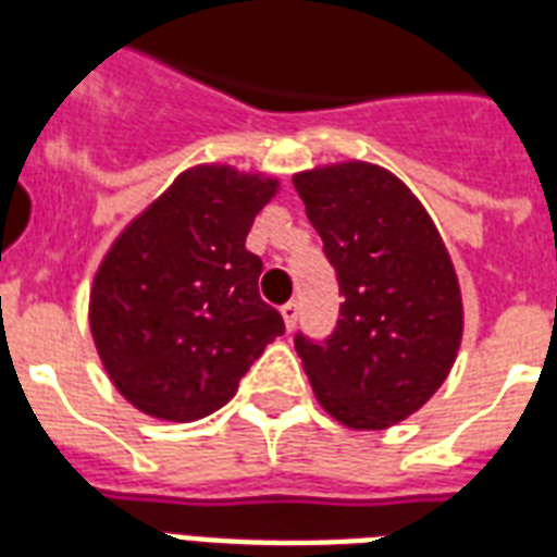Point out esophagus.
<instances>
[{
	"label": "esophagus",
	"mask_w": 557,
	"mask_h": 557,
	"mask_svg": "<svg viewBox=\"0 0 557 557\" xmlns=\"http://www.w3.org/2000/svg\"><path fill=\"white\" fill-rule=\"evenodd\" d=\"M282 317H284V325H287V331H293L296 319H299V305H296V301H287V305H282Z\"/></svg>",
	"instance_id": "1"
}]
</instances>
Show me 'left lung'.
<instances>
[{"instance_id": "obj_1", "label": "left lung", "mask_w": 557, "mask_h": 557, "mask_svg": "<svg viewBox=\"0 0 557 557\" xmlns=\"http://www.w3.org/2000/svg\"><path fill=\"white\" fill-rule=\"evenodd\" d=\"M293 185L343 296L331 337H293L310 386L346 426L398 424L433 398L459 351L450 256L424 206L383 168L346 162Z\"/></svg>"}]
</instances>
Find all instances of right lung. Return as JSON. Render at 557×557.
<instances>
[{
	"label": "right lung",
	"mask_w": 557,
	"mask_h": 557,
	"mask_svg": "<svg viewBox=\"0 0 557 557\" xmlns=\"http://www.w3.org/2000/svg\"><path fill=\"white\" fill-rule=\"evenodd\" d=\"M273 180L202 165L133 220L103 258L89 296L101 363L133 407L197 421L238 392L284 319L261 293L247 249Z\"/></svg>",
	"instance_id": "obj_1"
}]
</instances>
